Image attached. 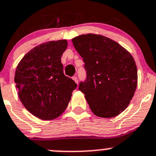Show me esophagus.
Segmentation results:
<instances>
[{"label":"esophagus","mask_w":156,"mask_h":156,"mask_svg":"<svg viewBox=\"0 0 156 156\" xmlns=\"http://www.w3.org/2000/svg\"><path fill=\"white\" fill-rule=\"evenodd\" d=\"M72 79L75 81L76 84H78V78H77V76H73L72 77Z\"/></svg>","instance_id":"esophagus-1"}]
</instances>
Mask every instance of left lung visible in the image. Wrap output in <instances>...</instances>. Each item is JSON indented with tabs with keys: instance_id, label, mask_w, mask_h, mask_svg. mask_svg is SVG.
Segmentation results:
<instances>
[{
	"instance_id": "8db88e82",
	"label": "left lung",
	"mask_w": 156,
	"mask_h": 156,
	"mask_svg": "<svg viewBox=\"0 0 156 156\" xmlns=\"http://www.w3.org/2000/svg\"><path fill=\"white\" fill-rule=\"evenodd\" d=\"M83 58L85 81L78 89L91 111L101 118L117 116L127 107L137 85V69L130 53L112 39L87 34L72 39Z\"/></svg>"
}]
</instances>
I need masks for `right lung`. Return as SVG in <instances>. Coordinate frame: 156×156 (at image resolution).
<instances>
[{
	"label": "right lung",
	"mask_w": 156,
	"mask_h": 156,
	"mask_svg": "<svg viewBox=\"0 0 156 156\" xmlns=\"http://www.w3.org/2000/svg\"><path fill=\"white\" fill-rule=\"evenodd\" d=\"M66 40L49 41L26 53L17 66L16 87L23 106L42 120H52L66 110L77 84L63 73L61 56Z\"/></svg>",
	"instance_id": "add662e5"
}]
</instances>
